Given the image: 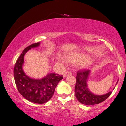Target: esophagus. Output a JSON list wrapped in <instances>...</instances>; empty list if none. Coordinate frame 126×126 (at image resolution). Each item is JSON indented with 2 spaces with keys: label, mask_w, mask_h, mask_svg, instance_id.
Instances as JSON below:
<instances>
[{
  "label": "esophagus",
  "mask_w": 126,
  "mask_h": 126,
  "mask_svg": "<svg viewBox=\"0 0 126 126\" xmlns=\"http://www.w3.org/2000/svg\"><path fill=\"white\" fill-rule=\"evenodd\" d=\"M72 75V72L70 71H67L66 72H65V73L63 74V77H66L68 76L69 75Z\"/></svg>",
  "instance_id": "34e87169"
}]
</instances>
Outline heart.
<instances>
[{
    "label": "heart",
    "instance_id": "1",
    "mask_svg": "<svg viewBox=\"0 0 126 126\" xmlns=\"http://www.w3.org/2000/svg\"><path fill=\"white\" fill-rule=\"evenodd\" d=\"M66 59L68 63L78 64V63H85L89 61V58L87 55L82 53H72L66 56Z\"/></svg>",
    "mask_w": 126,
    "mask_h": 126
}]
</instances>
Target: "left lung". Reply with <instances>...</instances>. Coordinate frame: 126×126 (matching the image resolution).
I'll return each instance as SVG.
<instances>
[{"label": "left lung", "mask_w": 126, "mask_h": 126, "mask_svg": "<svg viewBox=\"0 0 126 126\" xmlns=\"http://www.w3.org/2000/svg\"><path fill=\"white\" fill-rule=\"evenodd\" d=\"M91 72V70H85L79 71L77 73L76 83L75 88V96L79 102L85 105L99 104L107 99L112 93L110 91L101 95L93 94L89 89L87 84Z\"/></svg>", "instance_id": "obj_1"}]
</instances>
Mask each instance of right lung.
<instances>
[{
    "mask_svg": "<svg viewBox=\"0 0 126 126\" xmlns=\"http://www.w3.org/2000/svg\"><path fill=\"white\" fill-rule=\"evenodd\" d=\"M39 45L40 42L35 43L23 50L15 64L14 77L18 90L23 97L30 102L44 104L52 97L55 88L63 77V75L50 73L42 79H35L26 75L23 69L24 56L29 50Z\"/></svg>",
    "mask_w": 126,
    "mask_h": 126,
    "instance_id": "obj_1",
    "label": "right lung"
}]
</instances>
